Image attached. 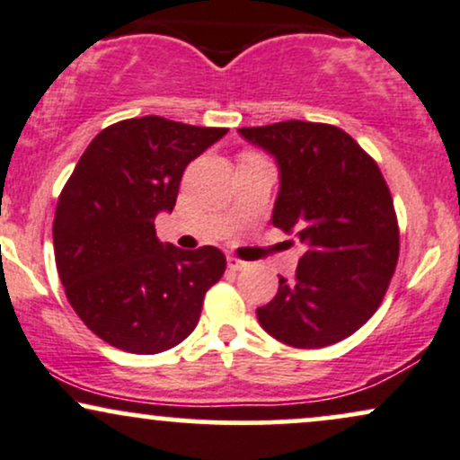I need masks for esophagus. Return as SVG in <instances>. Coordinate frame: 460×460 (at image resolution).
<instances>
[{
  "label": "esophagus",
  "instance_id": "esophagus-1",
  "mask_svg": "<svg viewBox=\"0 0 460 460\" xmlns=\"http://www.w3.org/2000/svg\"><path fill=\"white\" fill-rule=\"evenodd\" d=\"M226 266H229L231 270H244L248 263L242 261V260H237V257L231 255V257H226Z\"/></svg>",
  "mask_w": 460,
  "mask_h": 460
}]
</instances>
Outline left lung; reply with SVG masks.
<instances>
[{
	"label": "left lung",
	"mask_w": 460,
	"mask_h": 460,
	"mask_svg": "<svg viewBox=\"0 0 460 460\" xmlns=\"http://www.w3.org/2000/svg\"><path fill=\"white\" fill-rule=\"evenodd\" d=\"M240 134L277 157L281 192L272 225L305 246L296 279H279L277 296L257 309V320L288 346L337 344L381 307L398 266L387 181L374 157L335 125L281 120Z\"/></svg>",
	"instance_id": "left-lung-1"
}]
</instances>
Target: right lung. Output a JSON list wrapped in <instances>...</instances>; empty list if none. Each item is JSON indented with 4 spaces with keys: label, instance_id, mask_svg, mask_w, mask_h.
<instances>
[{
    "label": "right lung",
    "instance_id": "right-lung-1",
    "mask_svg": "<svg viewBox=\"0 0 460 460\" xmlns=\"http://www.w3.org/2000/svg\"><path fill=\"white\" fill-rule=\"evenodd\" d=\"M226 131L164 116L119 120L94 136L62 188L58 274L79 320L110 346L155 355L199 324L225 255L216 246L162 244L153 218L172 212L186 166Z\"/></svg>",
    "mask_w": 460,
    "mask_h": 460
}]
</instances>
